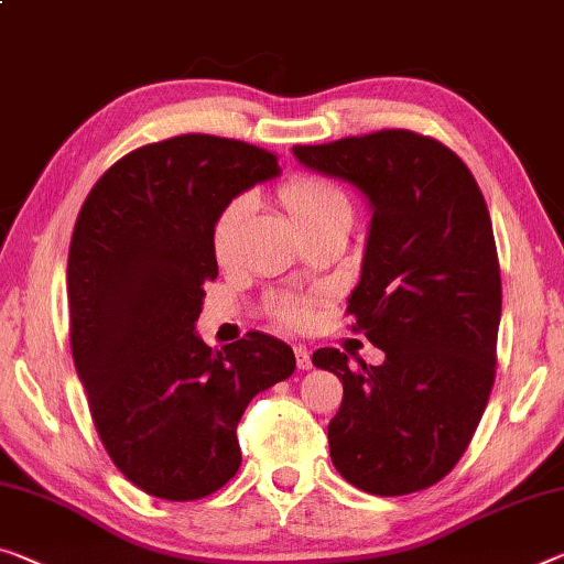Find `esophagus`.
Wrapping results in <instances>:
<instances>
[{
    "label": "esophagus",
    "mask_w": 564,
    "mask_h": 564,
    "mask_svg": "<svg viewBox=\"0 0 564 564\" xmlns=\"http://www.w3.org/2000/svg\"><path fill=\"white\" fill-rule=\"evenodd\" d=\"M294 360H297V368H300V370H310V368H312L310 350L302 348V345H297V348H294Z\"/></svg>",
    "instance_id": "1"
}]
</instances>
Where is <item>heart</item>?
Returning <instances> with one entry per match:
<instances>
[{"label": "heart", "mask_w": 564, "mask_h": 564, "mask_svg": "<svg viewBox=\"0 0 564 564\" xmlns=\"http://www.w3.org/2000/svg\"><path fill=\"white\" fill-rule=\"evenodd\" d=\"M280 204L290 214L300 234L323 227V224L352 221V206L348 196L327 178L312 176V173H300V176L284 181L280 186ZM249 212H252V196L239 194L216 216L212 229V249L219 262H229L231 259L241 224L247 221ZM267 310H270L276 323L300 327L312 317V300L305 297V294H276V297L270 300Z\"/></svg>", "instance_id": "heart-1"}]
</instances>
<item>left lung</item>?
<instances>
[{
  "label": "left lung",
  "instance_id": "left-lung-1",
  "mask_svg": "<svg viewBox=\"0 0 564 564\" xmlns=\"http://www.w3.org/2000/svg\"><path fill=\"white\" fill-rule=\"evenodd\" d=\"M292 153L372 204L345 315L386 362L352 368L335 348L312 355L343 383L327 426L335 469L378 497L429 489L471 444L497 376L501 276L487 202L448 145L405 128Z\"/></svg>",
  "mask_w": 564,
  "mask_h": 564
}]
</instances>
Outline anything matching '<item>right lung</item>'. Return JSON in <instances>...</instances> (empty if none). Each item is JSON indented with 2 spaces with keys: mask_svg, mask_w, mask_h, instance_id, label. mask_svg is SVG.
<instances>
[{
  "mask_svg": "<svg viewBox=\"0 0 564 564\" xmlns=\"http://www.w3.org/2000/svg\"><path fill=\"white\" fill-rule=\"evenodd\" d=\"M280 173L237 138L141 145L95 181L67 257L70 348L95 431L138 489L204 499L239 471L249 401L290 378L294 352L264 333L212 350L194 333L219 274L212 229L234 196Z\"/></svg>",
  "mask_w": 564,
  "mask_h": 564,
  "instance_id": "1",
  "label": "right lung"
}]
</instances>
